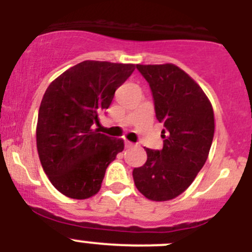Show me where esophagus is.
Returning a JSON list of instances; mask_svg holds the SVG:
<instances>
[{
    "instance_id": "1",
    "label": "esophagus",
    "mask_w": 252,
    "mask_h": 252,
    "mask_svg": "<svg viewBox=\"0 0 252 252\" xmlns=\"http://www.w3.org/2000/svg\"><path fill=\"white\" fill-rule=\"evenodd\" d=\"M133 146V144L131 141H127V140H126V141H125V148H132Z\"/></svg>"
}]
</instances>
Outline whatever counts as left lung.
<instances>
[{
    "label": "left lung",
    "mask_w": 252,
    "mask_h": 252,
    "mask_svg": "<svg viewBox=\"0 0 252 252\" xmlns=\"http://www.w3.org/2000/svg\"><path fill=\"white\" fill-rule=\"evenodd\" d=\"M136 68L150 86L164 141L161 150L146 149L148 160L133 169V182L151 201H169L203 168L215 133L213 108L201 87L174 64Z\"/></svg>",
    "instance_id": "obj_1"
}]
</instances>
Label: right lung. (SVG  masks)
Returning <instances> with one entry per match:
<instances>
[{
  "label": "right lung",
  "instance_id": "obj_1",
  "mask_svg": "<svg viewBox=\"0 0 252 252\" xmlns=\"http://www.w3.org/2000/svg\"><path fill=\"white\" fill-rule=\"evenodd\" d=\"M133 70V64L86 60L45 91L37 116V153L51 184L66 197L94 195L107 166L124 150V140L99 133L94 125Z\"/></svg>",
  "mask_w": 252,
  "mask_h": 252
}]
</instances>
